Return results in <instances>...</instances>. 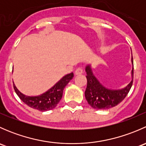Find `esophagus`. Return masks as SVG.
<instances>
[{
	"label": "esophagus",
	"mask_w": 146,
	"mask_h": 146,
	"mask_svg": "<svg viewBox=\"0 0 146 146\" xmlns=\"http://www.w3.org/2000/svg\"><path fill=\"white\" fill-rule=\"evenodd\" d=\"M82 72H83V70H82L81 68H78L76 69V71H75V74H76V76H78V75H81Z\"/></svg>",
	"instance_id": "obj_1"
}]
</instances>
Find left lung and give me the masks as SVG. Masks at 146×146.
Wrapping results in <instances>:
<instances>
[{"label": "left lung", "instance_id": "obj_1", "mask_svg": "<svg viewBox=\"0 0 146 146\" xmlns=\"http://www.w3.org/2000/svg\"><path fill=\"white\" fill-rule=\"evenodd\" d=\"M131 70V81L125 88L119 90L109 89L100 82L93 74L91 65H87L85 72L87 73V88L85 92V99L88 103L95 110H108L114 107L123 100L129 93L133 84V62Z\"/></svg>", "mask_w": 146, "mask_h": 146}]
</instances>
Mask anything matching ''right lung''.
I'll return each mask as SVG.
<instances>
[{
	"instance_id": "add662e5",
	"label": "right lung",
	"mask_w": 146,
	"mask_h": 146,
	"mask_svg": "<svg viewBox=\"0 0 146 146\" xmlns=\"http://www.w3.org/2000/svg\"><path fill=\"white\" fill-rule=\"evenodd\" d=\"M73 78V73L64 76L52 88L37 96H27L22 93L13 83L15 91L20 99L29 107L41 111L51 110L56 107L63 96L65 87Z\"/></svg>"
}]
</instances>
